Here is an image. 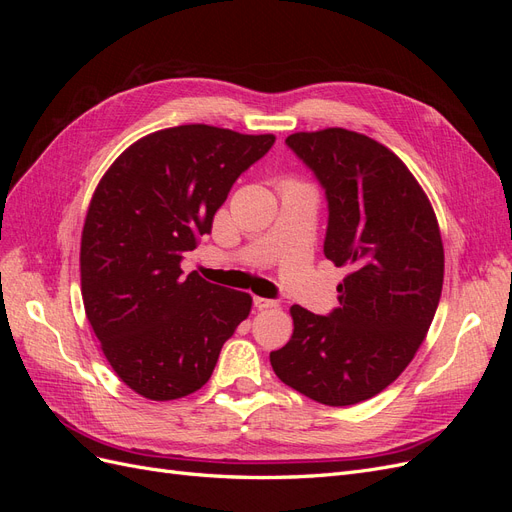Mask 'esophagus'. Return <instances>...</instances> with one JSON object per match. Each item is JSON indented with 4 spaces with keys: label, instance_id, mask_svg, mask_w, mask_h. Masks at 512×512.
Masks as SVG:
<instances>
[{
    "label": "esophagus",
    "instance_id": "esophagus-1",
    "mask_svg": "<svg viewBox=\"0 0 512 512\" xmlns=\"http://www.w3.org/2000/svg\"><path fill=\"white\" fill-rule=\"evenodd\" d=\"M254 305L258 309H269V307H277L280 303L273 301V299H262V297H254Z\"/></svg>",
    "mask_w": 512,
    "mask_h": 512
}]
</instances>
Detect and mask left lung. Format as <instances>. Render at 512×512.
<instances>
[{
  "label": "left lung",
  "mask_w": 512,
  "mask_h": 512,
  "mask_svg": "<svg viewBox=\"0 0 512 512\" xmlns=\"http://www.w3.org/2000/svg\"><path fill=\"white\" fill-rule=\"evenodd\" d=\"M286 145L327 192L324 256L350 273L329 316L290 307L294 331L271 352V367L318 404H361L397 380L436 316L444 282L440 226L421 183L374 138L327 128L290 134Z\"/></svg>",
  "instance_id": "left-lung-1"
}]
</instances>
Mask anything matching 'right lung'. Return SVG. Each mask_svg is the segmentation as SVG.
I'll list each match as a JSON object with an SVG mask.
<instances>
[{
  "label": "right lung",
  "instance_id": "add662e5",
  "mask_svg": "<svg viewBox=\"0 0 512 512\" xmlns=\"http://www.w3.org/2000/svg\"><path fill=\"white\" fill-rule=\"evenodd\" d=\"M275 143L190 123L138 138L91 196L81 237L87 320L119 380L153 401L198 391L250 316L247 292L183 277L243 170Z\"/></svg>",
  "mask_w": 512,
  "mask_h": 512
}]
</instances>
